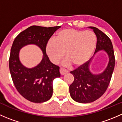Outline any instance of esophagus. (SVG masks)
I'll return each instance as SVG.
<instances>
[{
    "label": "esophagus",
    "mask_w": 122,
    "mask_h": 122,
    "mask_svg": "<svg viewBox=\"0 0 122 122\" xmlns=\"http://www.w3.org/2000/svg\"><path fill=\"white\" fill-rule=\"evenodd\" d=\"M60 72L61 75H64L66 74H67L68 72V71L66 70V69L63 68H61L60 69Z\"/></svg>",
    "instance_id": "34e87169"
}]
</instances>
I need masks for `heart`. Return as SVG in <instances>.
<instances>
[{
    "instance_id": "heart-1",
    "label": "heart",
    "mask_w": 122,
    "mask_h": 122,
    "mask_svg": "<svg viewBox=\"0 0 122 122\" xmlns=\"http://www.w3.org/2000/svg\"><path fill=\"white\" fill-rule=\"evenodd\" d=\"M96 44L97 37L93 32L68 28L59 32L55 40L48 42L45 50L53 63H58L66 52L67 59L64 64L80 67L89 60Z\"/></svg>"
}]
</instances>
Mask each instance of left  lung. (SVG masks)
<instances>
[{
  "instance_id": "obj_1",
  "label": "left lung",
  "mask_w": 122,
  "mask_h": 122,
  "mask_svg": "<svg viewBox=\"0 0 122 122\" xmlns=\"http://www.w3.org/2000/svg\"><path fill=\"white\" fill-rule=\"evenodd\" d=\"M97 37V44L94 54L104 50L109 55V62L106 69L100 74H93L89 70L92 59L71 71L74 80L70 86L71 98L81 103H88L99 99L106 91L113 72L115 58L113 47L110 39L98 28L91 26Z\"/></svg>"
}]
</instances>
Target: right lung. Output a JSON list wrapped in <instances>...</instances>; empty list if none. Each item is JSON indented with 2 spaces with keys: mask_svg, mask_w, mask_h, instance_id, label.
<instances>
[{
  "mask_svg": "<svg viewBox=\"0 0 122 122\" xmlns=\"http://www.w3.org/2000/svg\"><path fill=\"white\" fill-rule=\"evenodd\" d=\"M61 26H31L15 39L10 50L9 66L12 79L18 92L34 103H43L52 97L54 79L60 77V67L54 64L46 54V45L54 33ZM28 44H35L43 52L41 62L35 67H24L19 59V50Z\"/></svg>",
  "mask_w": 122,
  "mask_h": 122,
  "instance_id": "1",
  "label": "right lung"
}]
</instances>
